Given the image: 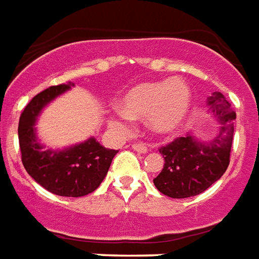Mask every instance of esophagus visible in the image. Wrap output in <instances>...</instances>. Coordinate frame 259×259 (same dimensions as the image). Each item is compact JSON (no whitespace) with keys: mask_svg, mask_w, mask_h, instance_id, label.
Returning <instances> with one entry per match:
<instances>
[{"mask_svg":"<svg viewBox=\"0 0 259 259\" xmlns=\"http://www.w3.org/2000/svg\"><path fill=\"white\" fill-rule=\"evenodd\" d=\"M132 148H133L136 152H138V153H147V152L149 151L145 144H133Z\"/></svg>","mask_w":259,"mask_h":259,"instance_id":"1","label":"esophagus"}]
</instances>
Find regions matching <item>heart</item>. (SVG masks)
I'll list each match as a JSON object with an SVG mask.
<instances>
[{
	"label": "heart",
	"mask_w": 259,
	"mask_h": 259,
	"mask_svg": "<svg viewBox=\"0 0 259 259\" xmlns=\"http://www.w3.org/2000/svg\"><path fill=\"white\" fill-rule=\"evenodd\" d=\"M190 106L191 91L182 78L140 82L118 99L119 110L108 122L125 132L133 119L145 118L151 132L169 136L182 126Z\"/></svg>",
	"instance_id": "heart-1"
}]
</instances>
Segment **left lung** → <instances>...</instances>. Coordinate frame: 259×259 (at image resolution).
Listing matches in <instances>:
<instances>
[{
	"label": "left lung",
	"instance_id": "1",
	"mask_svg": "<svg viewBox=\"0 0 259 259\" xmlns=\"http://www.w3.org/2000/svg\"><path fill=\"white\" fill-rule=\"evenodd\" d=\"M206 104L217 123L213 137L202 140L191 132L160 149L164 165L153 183L167 197L187 198L201 194L228 168L236 114L222 92H213Z\"/></svg>",
	"mask_w": 259,
	"mask_h": 259
}]
</instances>
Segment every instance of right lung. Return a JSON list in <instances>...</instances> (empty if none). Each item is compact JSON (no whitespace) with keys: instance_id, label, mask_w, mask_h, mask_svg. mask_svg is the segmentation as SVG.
<instances>
[{"instance_id":"1","label":"right lung","mask_w":259,"mask_h":259,"mask_svg":"<svg viewBox=\"0 0 259 259\" xmlns=\"http://www.w3.org/2000/svg\"><path fill=\"white\" fill-rule=\"evenodd\" d=\"M72 87V82L50 87L27 104L19 121V143L23 165L35 182L53 194L82 197L100 186L118 151L104 148L95 137L66 148L46 147L37 137L43 108Z\"/></svg>"}]
</instances>
